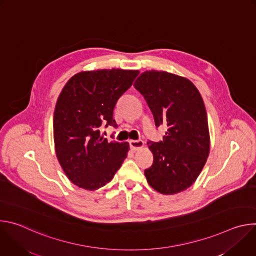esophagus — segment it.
<instances>
[{"instance_id": "esophagus-1", "label": "esophagus", "mask_w": 256, "mask_h": 256, "mask_svg": "<svg viewBox=\"0 0 256 256\" xmlns=\"http://www.w3.org/2000/svg\"><path fill=\"white\" fill-rule=\"evenodd\" d=\"M130 149L132 151H138L144 147V142L140 140H130Z\"/></svg>"}]
</instances>
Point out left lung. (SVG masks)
I'll list each match as a JSON object with an SVG mask.
<instances>
[{
    "instance_id": "8db88e82",
    "label": "left lung",
    "mask_w": 256,
    "mask_h": 256,
    "mask_svg": "<svg viewBox=\"0 0 256 256\" xmlns=\"http://www.w3.org/2000/svg\"><path fill=\"white\" fill-rule=\"evenodd\" d=\"M134 87L144 96L155 124L167 126L163 140L148 142L153 165L144 170L151 188L162 194L194 184L210 154V132L204 100L188 79L164 70H146Z\"/></svg>"
}]
</instances>
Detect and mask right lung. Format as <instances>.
<instances>
[{
    "label": "right lung",
    "instance_id": "obj_1",
    "mask_svg": "<svg viewBox=\"0 0 256 256\" xmlns=\"http://www.w3.org/2000/svg\"><path fill=\"white\" fill-rule=\"evenodd\" d=\"M138 70H82L62 88L54 114L56 155L75 186L95 190L112 180L128 156V142H108L102 124L116 128L114 109Z\"/></svg>",
    "mask_w": 256,
    "mask_h": 256
}]
</instances>
